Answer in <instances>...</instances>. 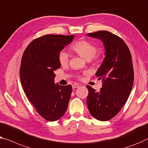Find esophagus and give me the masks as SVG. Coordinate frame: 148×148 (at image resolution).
Returning <instances> with one entry per match:
<instances>
[{
  "instance_id": "esophagus-1",
  "label": "esophagus",
  "mask_w": 148,
  "mask_h": 148,
  "mask_svg": "<svg viewBox=\"0 0 148 148\" xmlns=\"http://www.w3.org/2000/svg\"><path fill=\"white\" fill-rule=\"evenodd\" d=\"M79 86H79L78 84H73V85H72V88L74 89V88H78Z\"/></svg>"
}]
</instances>
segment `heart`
I'll return each mask as SVG.
<instances>
[{
    "mask_svg": "<svg viewBox=\"0 0 148 148\" xmlns=\"http://www.w3.org/2000/svg\"><path fill=\"white\" fill-rule=\"evenodd\" d=\"M72 50L82 58L89 61L94 58L97 52V48L93 44L86 40H80L71 46ZM58 60L62 66L67 64L69 61V55L65 50H62L58 54Z\"/></svg>",
    "mask_w": 148,
    "mask_h": 148,
    "instance_id": "obj_1",
    "label": "heart"
}]
</instances>
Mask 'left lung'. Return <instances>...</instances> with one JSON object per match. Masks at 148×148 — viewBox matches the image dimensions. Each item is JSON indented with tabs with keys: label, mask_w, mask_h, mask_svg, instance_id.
Here are the masks:
<instances>
[{
	"label": "left lung",
	"mask_w": 148,
	"mask_h": 148,
	"mask_svg": "<svg viewBox=\"0 0 148 148\" xmlns=\"http://www.w3.org/2000/svg\"><path fill=\"white\" fill-rule=\"evenodd\" d=\"M87 36L100 40L105 48V58L96 76L103 81L99 92L87 86V106L91 115L100 121L114 118L125 104L134 83L131 53L126 44L112 33L100 30Z\"/></svg>",
	"instance_id": "8db88e82"
}]
</instances>
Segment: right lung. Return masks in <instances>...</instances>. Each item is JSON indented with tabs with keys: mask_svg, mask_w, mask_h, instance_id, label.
I'll return each instance as SVG.
<instances>
[{
	"mask_svg": "<svg viewBox=\"0 0 148 148\" xmlns=\"http://www.w3.org/2000/svg\"><path fill=\"white\" fill-rule=\"evenodd\" d=\"M74 38V34L40 37L27 46L22 58L20 76L24 92L39 115L50 122L59 120L68 108L72 88L55 84L54 71L61 66L59 53Z\"/></svg>",
	"mask_w": 148,
	"mask_h": 148,
	"instance_id": "obj_1",
	"label": "right lung"
}]
</instances>
